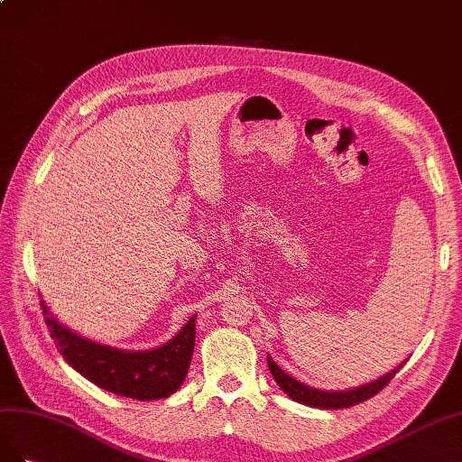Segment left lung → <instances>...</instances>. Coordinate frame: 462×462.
<instances>
[{
  "mask_svg": "<svg viewBox=\"0 0 462 462\" xmlns=\"http://www.w3.org/2000/svg\"><path fill=\"white\" fill-rule=\"evenodd\" d=\"M406 360L401 362L397 367H394V370L370 381V383H365V385L354 387L348 391H321V389H315V387L301 383V381L294 379L292 375H288L286 372L281 370L279 365H276V362L271 358V356H267V364H269V370H271L274 381L279 383V387L288 394L290 399L296 402H301V404L313 406V408H327V411H338V408H348V406H354V404L372 399L374 394H377L394 375H397V372L406 364Z\"/></svg>",
  "mask_w": 462,
  "mask_h": 462,
  "instance_id": "obj_1",
  "label": "left lung"
}]
</instances>
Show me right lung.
I'll use <instances>...</instances> for the list:
<instances>
[{
	"instance_id": "1",
	"label": "right lung",
	"mask_w": 462,
	"mask_h": 462,
	"mask_svg": "<svg viewBox=\"0 0 462 462\" xmlns=\"http://www.w3.org/2000/svg\"><path fill=\"white\" fill-rule=\"evenodd\" d=\"M41 304L63 360L100 389L127 399L158 401L170 397L186 381L195 346L197 315L162 346L122 350L77 335L50 313L44 300Z\"/></svg>"
}]
</instances>
